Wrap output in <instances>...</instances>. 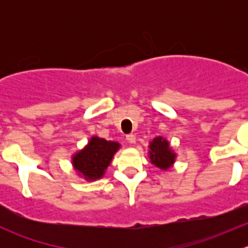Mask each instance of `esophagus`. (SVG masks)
<instances>
[{
  "label": "esophagus",
  "instance_id": "esophagus-1",
  "mask_svg": "<svg viewBox=\"0 0 248 248\" xmlns=\"http://www.w3.org/2000/svg\"><path fill=\"white\" fill-rule=\"evenodd\" d=\"M126 139L129 144H134V142H136V136H134V134H128V136L126 137Z\"/></svg>",
  "mask_w": 248,
  "mask_h": 248
}]
</instances>
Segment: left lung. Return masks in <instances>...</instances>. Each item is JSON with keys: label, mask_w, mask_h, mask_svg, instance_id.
Returning <instances> with one entry per match:
<instances>
[{"label": "left lung", "mask_w": 248, "mask_h": 248, "mask_svg": "<svg viewBox=\"0 0 248 248\" xmlns=\"http://www.w3.org/2000/svg\"><path fill=\"white\" fill-rule=\"evenodd\" d=\"M149 158L155 167L161 170H168L175 163L176 154L174 152L168 140L159 136L150 141Z\"/></svg>", "instance_id": "8db88e82"}]
</instances>
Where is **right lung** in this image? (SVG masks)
Here are the masks:
<instances>
[{
  "instance_id": "right-lung-1",
  "label": "right lung",
  "mask_w": 248,
  "mask_h": 248,
  "mask_svg": "<svg viewBox=\"0 0 248 248\" xmlns=\"http://www.w3.org/2000/svg\"><path fill=\"white\" fill-rule=\"evenodd\" d=\"M121 147L120 142L91 137L84 149L72 156V166L78 175L86 181H94L104 176L114 155Z\"/></svg>"
}]
</instances>
